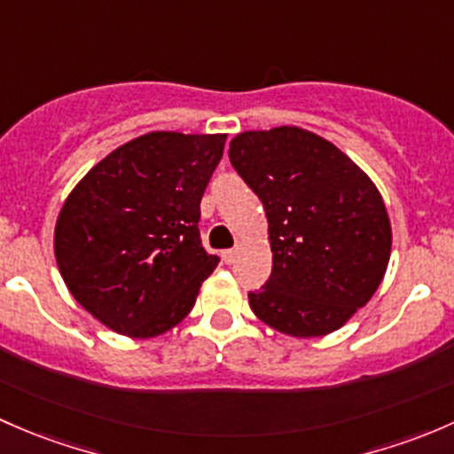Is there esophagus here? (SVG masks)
I'll use <instances>...</instances> for the list:
<instances>
[{"label":"esophagus","mask_w":454,"mask_h":454,"mask_svg":"<svg viewBox=\"0 0 454 454\" xmlns=\"http://www.w3.org/2000/svg\"><path fill=\"white\" fill-rule=\"evenodd\" d=\"M236 255H238L236 249L223 251V260H225V264H233V262H236Z\"/></svg>","instance_id":"1"}]
</instances>
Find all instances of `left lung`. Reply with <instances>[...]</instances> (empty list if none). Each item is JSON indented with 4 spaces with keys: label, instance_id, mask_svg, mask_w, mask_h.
<instances>
[{
    "label": "left lung",
    "instance_id": "left-lung-1",
    "mask_svg": "<svg viewBox=\"0 0 454 454\" xmlns=\"http://www.w3.org/2000/svg\"><path fill=\"white\" fill-rule=\"evenodd\" d=\"M229 161L269 221L273 269L249 293L251 310L297 339L339 330L389 264L391 225L376 185L334 144L297 126L236 135Z\"/></svg>",
    "mask_w": 454,
    "mask_h": 454
}]
</instances>
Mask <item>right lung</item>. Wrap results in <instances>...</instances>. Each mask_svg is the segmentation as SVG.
I'll use <instances>...</instances> for the list:
<instances>
[{
	"mask_svg": "<svg viewBox=\"0 0 454 454\" xmlns=\"http://www.w3.org/2000/svg\"><path fill=\"white\" fill-rule=\"evenodd\" d=\"M227 135L155 130L115 148L72 190L54 254L74 299L106 328L151 339L192 310L218 255L203 249L200 199Z\"/></svg>",
	"mask_w": 454,
	"mask_h": 454,
	"instance_id": "1",
	"label": "right lung"
}]
</instances>
